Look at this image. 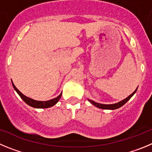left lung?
Listing matches in <instances>:
<instances>
[{"label": "left lung", "instance_id": "1", "mask_svg": "<svg viewBox=\"0 0 152 152\" xmlns=\"http://www.w3.org/2000/svg\"><path fill=\"white\" fill-rule=\"evenodd\" d=\"M136 91H137V88H136V89L135 90V91H134L130 95H129V96L127 97L126 98L124 99L123 101H121V102H118V103L113 104H99V103H97V102H95L94 101L90 99H88V101L90 102V103L92 104L94 106L97 107H98V108L106 109V110H115V109L119 108V107H122L123 105L125 104L126 103V102H128L131 98H132V95L136 92Z\"/></svg>", "mask_w": 152, "mask_h": 152}]
</instances>
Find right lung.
<instances>
[{"instance_id": "add662e5", "label": "right lung", "mask_w": 152, "mask_h": 152, "mask_svg": "<svg viewBox=\"0 0 152 152\" xmlns=\"http://www.w3.org/2000/svg\"><path fill=\"white\" fill-rule=\"evenodd\" d=\"M12 85L13 86V88L16 90V91L18 93V95H20V98L26 102L28 105L32 107H35V108H48V107H50L54 106V104L58 102V101L60 100V98H61V95L62 93H61L57 98H53L51 100H49V101H45V102H42V101H36V100H34L32 98H30L26 96L23 94V93L20 92L16 86H14V84L12 82Z\"/></svg>"}]
</instances>
